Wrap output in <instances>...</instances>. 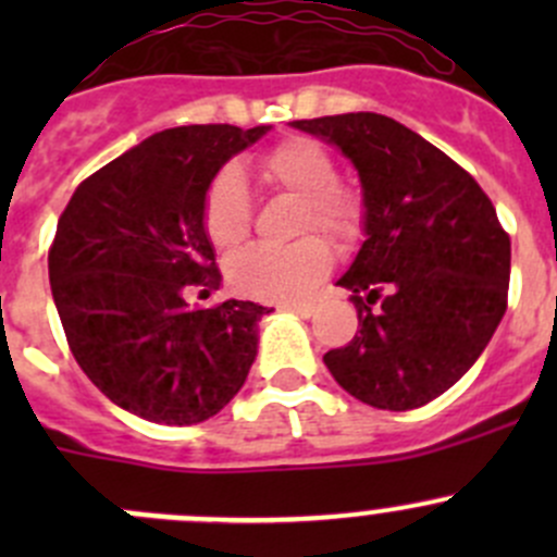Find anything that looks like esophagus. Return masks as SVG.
<instances>
[{"mask_svg": "<svg viewBox=\"0 0 557 557\" xmlns=\"http://www.w3.org/2000/svg\"><path fill=\"white\" fill-rule=\"evenodd\" d=\"M283 310L301 314V318H312L314 305H310V301H301V305H283Z\"/></svg>", "mask_w": 557, "mask_h": 557, "instance_id": "34e87169", "label": "esophagus"}]
</instances>
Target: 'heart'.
<instances>
[{"label":"heart","instance_id":"obj_1","mask_svg":"<svg viewBox=\"0 0 557 557\" xmlns=\"http://www.w3.org/2000/svg\"><path fill=\"white\" fill-rule=\"evenodd\" d=\"M258 172L269 188L299 199L294 234H310L299 243L256 245L228 263V283L243 296L263 301H296L331 272L334 243H356L367 223V201L350 185L339 183L334 156L310 137H290L258 159ZM252 223V196L234 166L212 174L201 196V226L218 250H234L247 239Z\"/></svg>","mask_w":557,"mask_h":557}]
</instances>
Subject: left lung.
I'll return each instance as SVG.
<instances>
[{
    "label": "left lung",
    "mask_w": 557,
    "mask_h": 557,
    "mask_svg": "<svg viewBox=\"0 0 557 557\" xmlns=\"http://www.w3.org/2000/svg\"><path fill=\"white\" fill-rule=\"evenodd\" d=\"M334 143L361 174L367 243L336 285L358 331L323 356L358 401L407 412L453 387L507 312L512 245L474 177L377 112L294 121Z\"/></svg>",
    "instance_id": "obj_1"
}]
</instances>
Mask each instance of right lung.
<instances>
[{"label":"right lung","instance_id":"1","mask_svg":"<svg viewBox=\"0 0 557 557\" xmlns=\"http://www.w3.org/2000/svg\"><path fill=\"white\" fill-rule=\"evenodd\" d=\"M267 132L166 128L83 180L61 212L48 274L66 342L88 380L137 418L201 423L256 361L267 307L228 299L190 310L185 290L221 285L201 226L207 183Z\"/></svg>","mask_w":557,"mask_h":557}]
</instances>
